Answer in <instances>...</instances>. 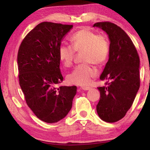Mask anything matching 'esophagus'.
I'll return each mask as SVG.
<instances>
[{
	"label": "esophagus",
	"instance_id": "obj_1",
	"mask_svg": "<svg viewBox=\"0 0 150 150\" xmlns=\"http://www.w3.org/2000/svg\"><path fill=\"white\" fill-rule=\"evenodd\" d=\"M81 88L82 90H84V91H88V90L90 89L91 87H81Z\"/></svg>",
	"mask_w": 150,
	"mask_h": 150
}]
</instances>
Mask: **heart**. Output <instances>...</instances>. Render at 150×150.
Listing matches in <instances>:
<instances>
[{"mask_svg": "<svg viewBox=\"0 0 150 150\" xmlns=\"http://www.w3.org/2000/svg\"><path fill=\"white\" fill-rule=\"evenodd\" d=\"M70 45H62L59 47L58 55L61 62L66 67L72 65L75 52H83V60L88 62L75 67L67 76L71 84L87 85L92 77L97 74V70L91 65L101 64L107 59L110 45L106 35L96 34L92 30L83 28L73 34L70 38Z\"/></svg>", "mask_w": 150, "mask_h": 150, "instance_id": "heart-1", "label": "heart"}]
</instances>
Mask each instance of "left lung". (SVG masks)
Returning <instances> with one entry per match:
<instances>
[{
    "mask_svg": "<svg viewBox=\"0 0 150 150\" xmlns=\"http://www.w3.org/2000/svg\"><path fill=\"white\" fill-rule=\"evenodd\" d=\"M102 29L110 40L108 60L100 77L106 87H98L96 112L101 120L115 122L126 115L139 88V58L132 41L124 30L109 22L93 25Z\"/></svg>",
    "mask_w": 150,
    "mask_h": 150,
    "instance_id": "obj_1",
    "label": "left lung"
}]
</instances>
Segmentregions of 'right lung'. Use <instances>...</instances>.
<instances>
[{"mask_svg": "<svg viewBox=\"0 0 150 150\" xmlns=\"http://www.w3.org/2000/svg\"><path fill=\"white\" fill-rule=\"evenodd\" d=\"M73 25L44 22L24 38L18 53L19 83L28 106L40 120L55 123L72 107L77 87L55 86L63 79L58 50Z\"/></svg>", "mask_w": 150, "mask_h": 150, "instance_id": "obj_1", "label": "right lung"}]
</instances>
